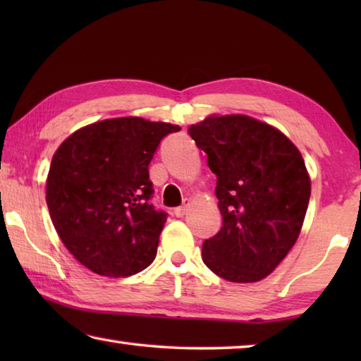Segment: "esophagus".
Masks as SVG:
<instances>
[{
	"mask_svg": "<svg viewBox=\"0 0 361 361\" xmlns=\"http://www.w3.org/2000/svg\"><path fill=\"white\" fill-rule=\"evenodd\" d=\"M189 202H191V200H189V199H185V202H183V205H181V207H178V209H175V216H178V218H183V216H185V215H186V212H188Z\"/></svg>",
	"mask_w": 361,
	"mask_h": 361,
	"instance_id": "1",
	"label": "esophagus"
}]
</instances>
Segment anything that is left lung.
Masks as SVG:
<instances>
[{
	"label": "left lung",
	"instance_id": "8db88e82",
	"mask_svg": "<svg viewBox=\"0 0 361 361\" xmlns=\"http://www.w3.org/2000/svg\"><path fill=\"white\" fill-rule=\"evenodd\" d=\"M216 175L223 226L205 240V266L234 283L274 272L295 245L310 199L301 152L276 127L245 114H210L189 127Z\"/></svg>",
	"mask_w": 361,
	"mask_h": 361
}]
</instances>
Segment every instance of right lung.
Here are the masks:
<instances>
[{
    "label": "right lung",
    "instance_id": "1",
    "mask_svg": "<svg viewBox=\"0 0 361 361\" xmlns=\"http://www.w3.org/2000/svg\"><path fill=\"white\" fill-rule=\"evenodd\" d=\"M180 126L137 116L94 122L54 152L46 202L68 252L105 277H129L156 258L167 215L156 212L148 166Z\"/></svg>",
    "mask_w": 361,
    "mask_h": 361
}]
</instances>
